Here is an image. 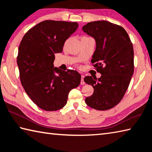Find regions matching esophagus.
<instances>
[{
    "label": "esophagus",
    "mask_w": 152,
    "mask_h": 152,
    "mask_svg": "<svg viewBox=\"0 0 152 152\" xmlns=\"http://www.w3.org/2000/svg\"><path fill=\"white\" fill-rule=\"evenodd\" d=\"M81 85H84V84H85V81H84V75H81Z\"/></svg>",
    "instance_id": "esophagus-1"
}]
</instances>
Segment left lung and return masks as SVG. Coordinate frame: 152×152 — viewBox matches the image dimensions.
Instances as JSON below:
<instances>
[{
  "label": "left lung",
  "mask_w": 152,
  "mask_h": 152,
  "mask_svg": "<svg viewBox=\"0 0 152 152\" xmlns=\"http://www.w3.org/2000/svg\"><path fill=\"white\" fill-rule=\"evenodd\" d=\"M83 30L95 39L91 63L102 75L98 79L92 76L84 78L94 88L85 102L94 109L109 110L121 101L134 73L132 43L124 28L108 21L88 22Z\"/></svg>",
  "instance_id": "obj_1"
}]
</instances>
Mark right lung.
I'll use <instances>...</instances> for the list:
<instances>
[{
	"label": "right lung",
	"instance_id": "right-lung-1",
	"mask_svg": "<svg viewBox=\"0 0 152 152\" xmlns=\"http://www.w3.org/2000/svg\"><path fill=\"white\" fill-rule=\"evenodd\" d=\"M78 26L47 20L30 28L19 45L17 64L21 84L31 101L45 111L64 107L69 91L81 82L77 71L53 68L55 53L62 52L65 42Z\"/></svg>",
	"mask_w": 152,
	"mask_h": 152
}]
</instances>
